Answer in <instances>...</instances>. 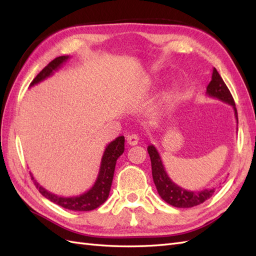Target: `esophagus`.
Masks as SVG:
<instances>
[{
	"instance_id": "1",
	"label": "esophagus",
	"mask_w": 256,
	"mask_h": 256,
	"mask_svg": "<svg viewBox=\"0 0 256 256\" xmlns=\"http://www.w3.org/2000/svg\"><path fill=\"white\" fill-rule=\"evenodd\" d=\"M138 136L136 134H132V135H128V138H126V142L128 145L131 146H134V145H138Z\"/></svg>"
}]
</instances>
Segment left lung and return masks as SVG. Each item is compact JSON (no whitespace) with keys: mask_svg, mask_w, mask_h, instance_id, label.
<instances>
[{"mask_svg":"<svg viewBox=\"0 0 256 256\" xmlns=\"http://www.w3.org/2000/svg\"><path fill=\"white\" fill-rule=\"evenodd\" d=\"M206 94L212 98H216L220 101L230 104L233 108V110H234L236 123H238L234 100H233L231 92L228 89L224 79L221 78V76L216 72V68H214V72H212V78L208 86H206ZM148 152L150 157L152 175H153V180L156 189L160 198L166 201L167 204L176 206V208H192V206L204 202L206 199L214 196L216 190L214 188L204 189L201 192H190V190L179 187L168 176L155 146L148 145Z\"/></svg>","mask_w":256,"mask_h":256,"instance_id":"left-lung-1","label":"left lung"}]
</instances>
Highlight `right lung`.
<instances>
[{
	"label": "right lung",
	"instance_id": "obj_1",
	"mask_svg": "<svg viewBox=\"0 0 256 256\" xmlns=\"http://www.w3.org/2000/svg\"><path fill=\"white\" fill-rule=\"evenodd\" d=\"M68 59L69 56H60L54 59L52 62L48 64L47 66L36 76V78L32 81L30 86L40 84L42 80L50 77V76L55 72H57V70L62 66V64L66 62ZM124 136H118L114 140H112L110 144L106 145L104 153H103L102 156L99 174H98L94 184L88 190V192H86L79 196H74V197H62V196L52 194L50 192H48L44 187H42L30 174L32 179L34 180L36 188L40 190V192L44 196L46 199L50 200L52 202L60 206L64 209L72 211L94 210L98 206H100L104 202L108 197V194H110L116 160L124 152Z\"/></svg>",
	"mask_w": 256,
	"mask_h": 256
}]
</instances>
